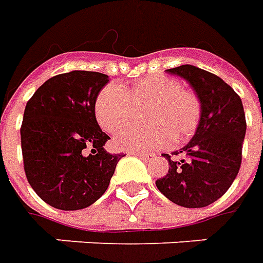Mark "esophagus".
<instances>
[{
  "label": "esophagus",
  "instance_id": "esophagus-1",
  "mask_svg": "<svg viewBox=\"0 0 263 263\" xmlns=\"http://www.w3.org/2000/svg\"><path fill=\"white\" fill-rule=\"evenodd\" d=\"M132 155H135V156H138V158H141L142 160H145V162H151V160L155 159V155L152 154H142V152H134Z\"/></svg>",
  "mask_w": 263,
  "mask_h": 263
}]
</instances>
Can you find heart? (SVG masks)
<instances>
[{
  "label": "heart",
  "instance_id": "b5f03b06",
  "mask_svg": "<svg viewBox=\"0 0 263 263\" xmlns=\"http://www.w3.org/2000/svg\"><path fill=\"white\" fill-rule=\"evenodd\" d=\"M145 120L148 126H128L114 137V145L128 152H146L169 146L173 141H187L197 129L201 107L193 92L183 90L182 84L166 76H148L122 88L108 84L98 92L94 114L100 126L108 132L126 125L135 107L148 104Z\"/></svg>",
  "mask_w": 263,
  "mask_h": 263
}]
</instances>
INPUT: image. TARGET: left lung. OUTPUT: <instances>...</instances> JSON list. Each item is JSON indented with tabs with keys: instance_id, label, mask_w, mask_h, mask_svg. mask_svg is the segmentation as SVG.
Wrapping results in <instances>:
<instances>
[{
	"instance_id": "left-lung-1",
	"label": "left lung",
	"mask_w": 263,
	"mask_h": 263,
	"mask_svg": "<svg viewBox=\"0 0 263 263\" xmlns=\"http://www.w3.org/2000/svg\"><path fill=\"white\" fill-rule=\"evenodd\" d=\"M166 71L192 86L201 117L190 142L175 152L184 159L172 160L163 154L169 171L156 180V187L177 205L200 209L217 201L239 172L247 131L242 101L231 86L207 70L183 65Z\"/></svg>"
}]
</instances>
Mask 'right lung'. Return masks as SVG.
Instances as JSON below:
<instances>
[{"instance_id":"add662e5","label":"right lung","mask_w":263,"mask_h":263,"mask_svg":"<svg viewBox=\"0 0 263 263\" xmlns=\"http://www.w3.org/2000/svg\"><path fill=\"white\" fill-rule=\"evenodd\" d=\"M108 81L98 71L73 70L45 81L26 103L21 125L26 179L54 209L73 211L96 203L124 156L104 149L109 137L94 114Z\"/></svg>"}]
</instances>
